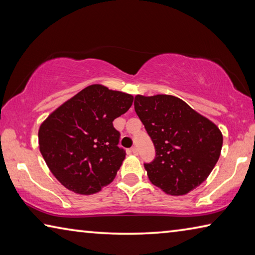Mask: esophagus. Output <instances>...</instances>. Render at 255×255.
<instances>
[{"mask_svg": "<svg viewBox=\"0 0 255 255\" xmlns=\"http://www.w3.org/2000/svg\"><path fill=\"white\" fill-rule=\"evenodd\" d=\"M130 152H131L133 155H138V149H137V147H135V146H133V147L130 148Z\"/></svg>", "mask_w": 255, "mask_h": 255, "instance_id": "esophagus-1", "label": "esophagus"}]
</instances>
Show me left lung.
<instances>
[{
    "mask_svg": "<svg viewBox=\"0 0 255 255\" xmlns=\"http://www.w3.org/2000/svg\"><path fill=\"white\" fill-rule=\"evenodd\" d=\"M133 106L156 152L153 162L144 164L150 182L172 196L204 182L221 155L219 128L173 96L138 94Z\"/></svg>",
    "mask_w": 255,
    "mask_h": 255,
    "instance_id": "left-lung-1",
    "label": "left lung"
}]
</instances>
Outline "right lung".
I'll return each instance as SVG.
<instances>
[{
	"label": "right lung",
	"mask_w": 255,
	"mask_h": 255,
	"mask_svg": "<svg viewBox=\"0 0 255 255\" xmlns=\"http://www.w3.org/2000/svg\"><path fill=\"white\" fill-rule=\"evenodd\" d=\"M131 94L86 86L51 112L38 131L39 149L66 189L92 195L111 183L126 153L112 122L131 107Z\"/></svg>",
	"instance_id": "1"
}]
</instances>
